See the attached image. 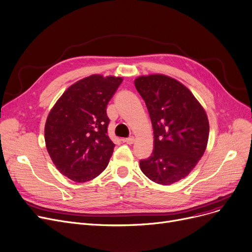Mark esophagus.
Segmentation results:
<instances>
[{
  "label": "esophagus",
  "instance_id": "34e87169",
  "mask_svg": "<svg viewBox=\"0 0 252 252\" xmlns=\"http://www.w3.org/2000/svg\"><path fill=\"white\" fill-rule=\"evenodd\" d=\"M126 144H133L134 143V141H135V138L133 137V136H130V137H128V138H126L125 140H124Z\"/></svg>",
  "mask_w": 252,
  "mask_h": 252
}]
</instances>
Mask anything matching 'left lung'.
I'll return each mask as SVG.
<instances>
[{
  "mask_svg": "<svg viewBox=\"0 0 252 252\" xmlns=\"http://www.w3.org/2000/svg\"><path fill=\"white\" fill-rule=\"evenodd\" d=\"M135 86L146 104L155 136L151 156L140 160V168L158 184L177 182L204 155L209 137L206 112L188 87L168 76H141Z\"/></svg>",
  "mask_w": 252,
  "mask_h": 252,
  "instance_id": "1",
  "label": "left lung"
}]
</instances>
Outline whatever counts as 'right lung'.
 <instances>
[{
  "instance_id": "1",
  "label": "right lung",
  "mask_w": 252,
  "mask_h": 252,
  "mask_svg": "<svg viewBox=\"0 0 252 252\" xmlns=\"http://www.w3.org/2000/svg\"><path fill=\"white\" fill-rule=\"evenodd\" d=\"M123 78L92 75L71 85L48 114L45 143L58 170L75 182L106 169L115 144L108 136L107 105Z\"/></svg>"
}]
</instances>
